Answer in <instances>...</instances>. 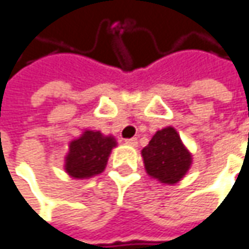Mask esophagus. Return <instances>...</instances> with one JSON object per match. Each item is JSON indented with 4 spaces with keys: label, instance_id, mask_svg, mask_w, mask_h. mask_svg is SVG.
I'll return each mask as SVG.
<instances>
[{
    "label": "esophagus",
    "instance_id": "obj_1",
    "mask_svg": "<svg viewBox=\"0 0 249 249\" xmlns=\"http://www.w3.org/2000/svg\"><path fill=\"white\" fill-rule=\"evenodd\" d=\"M126 144H127V145H131V147H137L139 142H137V139H136V137H133V139L126 140Z\"/></svg>",
    "mask_w": 249,
    "mask_h": 249
}]
</instances>
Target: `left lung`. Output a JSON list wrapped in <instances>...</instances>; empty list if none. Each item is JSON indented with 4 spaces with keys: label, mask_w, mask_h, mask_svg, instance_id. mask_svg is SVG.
I'll return each instance as SVG.
<instances>
[{
    "label": "left lung",
    "mask_w": 249,
    "mask_h": 249,
    "mask_svg": "<svg viewBox=\"0 0 249 249\" xmlns=\"http://www.w3.org/2000/svg\"><path fill=\"white\" fill-rule=\"evenodd\" d=\"M147 174L164 185H175L188 174L192 154L172 126L158 130L142 150Z\"/></svg>",
    "instance_id": "8db88e82"
}]
</instances>
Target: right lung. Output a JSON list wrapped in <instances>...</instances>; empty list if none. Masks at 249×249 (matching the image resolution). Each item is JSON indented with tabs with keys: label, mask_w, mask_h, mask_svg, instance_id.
Masks as SVG:
<instances>
[{
	"label": "right lung",
	"mask_w": 249,
	"mask_h": 249,
	"mask_svg": "<svg viewBox=\"0 0 249 249\" xmlns=\"http://www.w3.org/2000/svg\"><path fill=\"white\" fill-rule=\"evenodd\" d=\"M118 145L113 136L98 130H84L71 140L64 158V169L74 179H88L104 172L112 150Z\"/></svg>",
	"instance_id": "add662e5"
}]
</instances>
